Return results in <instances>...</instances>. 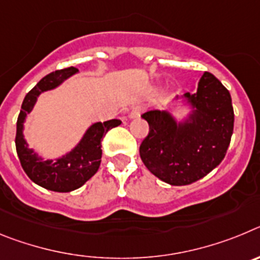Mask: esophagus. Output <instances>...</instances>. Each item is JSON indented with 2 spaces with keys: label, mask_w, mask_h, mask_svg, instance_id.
<instances>
[{
  "label": "esophagus",
  "mask_w": 260,
  "mask_h": 260,
  "mask_svg": "<svg viewBox=\"0 0 260 260\" xmlns=\"http://www.w3.org/2000/svg\"><path fill=\"white\" fill-rule=\"evenodd\" d=\"M142 112H143V107H141V105H137V107L133 108L132 112H130V114H128V117H130V118H137V117L141 116Z\"/></svg>",
  "instance_id": "obj_1"
}]
</instances>
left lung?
<instances>
[{"label":"left lung","instance_id":"left-lung-1","mask_svg":"<svg viewBox=\"0 0 260 260\" xmlns=\"http://www.w3.org/2000/svg\"><path fill=\"white\" fill-rule=\"evenodd\" d=\"M194 108L189 119H176L160 110L142 114L150 125L139 153L147 169L173 186L190 185L215 169L228 150L234 112L231 93L215 75L206 71L194 95L185 93Z\"/></svg>","mask_w":260,"mask_h":260}]
</instances>
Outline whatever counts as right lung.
Wrapping results in <instances>:
<instances>
[{
    "instance_id": "1",
    "label": "right lung",
    "mask_w": 260,
    "mask_h": 260,
    "mask_svg": "<svg viewBox=\"0 0 260 260\" xmlns=\"http://www.w3.org/2000/svg\"><path fill=\"white\" fill-rule=\"evenodd\" d=\"M77 71V68L71 66L45 75L26 95L17 121L15 147L23 171L39 186L57 192H69L79 189L98 172L102 162L103 137L110 128L121 123L119 119H110L104 123H93L74 150L63 157L57 158L56 161L43 160L34 153V151L29 150L23 138V122L35 105L38 96L44 91L56 88Z\"/></svg>"
}]
</instances>
